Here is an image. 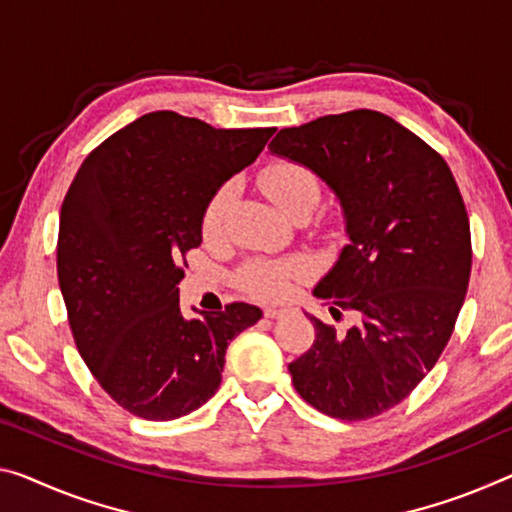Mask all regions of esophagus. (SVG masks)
Masks as SVG:
<instances>
[{
  "label": "esophagus",
  "instance_id": "34e87169",
  "mask_svg": "<svg viewBox=\"0 0 512 512\" xmlns=\"http://www.w3.org/2000/svg\"><path fill=\"white\" fill-rule=\"evenodd\" d=\"M265 313V318H270V320H277V318H283L286 316V309H279V306H267V309L263 311Z\"/></svg>",
  "mask_w": 512,
  "mask_h": 512
}]
</instances>
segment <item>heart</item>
I'll return each instance as SVG.
<instances>
[{
  "mask_svg": "<svg viewBox=\"0 0 512 512\" xmlns=\"http://www.w3.org/2000/svg\"><path fill=\"white\" fill-rule=\"evenodd\" d=\"M261 185L277 206L293 215L300 208H316L320 201V180L309 167L295 160H274L261 171ZM231 185L217 187L201 212V235L206 240L222 231L224 210L229 203ZM302 277V265L297 261H267L254 258L240 267L238 286L249 297L261 302L279 300L288 293L290 283Z\"/></svg>",
  "mask_w": 512,
  "mask_h": 512,
  "instance_id": "obj_1",
  "label": "heart"
}]
</instances>
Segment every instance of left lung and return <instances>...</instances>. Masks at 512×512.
I'll return each mask as SVG.
<instances>
[{"label": "left lung", "instance_id": "8db88e82", "mask_svg": "<svg viewBox=\"0 0 512 512\" xmlns=\"http://www.w3.org/2000/svg\"><path fill=\"white\" fill-rule=\"evenodd\" d=\"M270 151L336 192L350 245L313 295V345L288 364L300 396L341 421L396 407L442 357L465 302L471 231L458 183L435 148L387 114L352 109L283 128Z\"/></svg>", "mask_w": 512, "mask_h": 512}]
</instances>
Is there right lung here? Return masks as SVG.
I'll return each mask as SVG.
<instances>
[{
  "label": "right lung",
  "instance_id": "1",
  "mask_svg": "<svg viewBox=\"0 0 512 512\" xmlns=\"http://www.w3.org/2000/svg\"><path fill=\"white\" fill-rule=\"evenodd\" d=\"M274 130H219L164 109L114 132L77 169L59 217V288L77 352L130 414L199 410L219 389L229 343L261 320L245 302L185 320L178 281L208 199Z\"/></svg>",
  "mask_w": 512,
  "mask_h": 512
}]
</instances>
